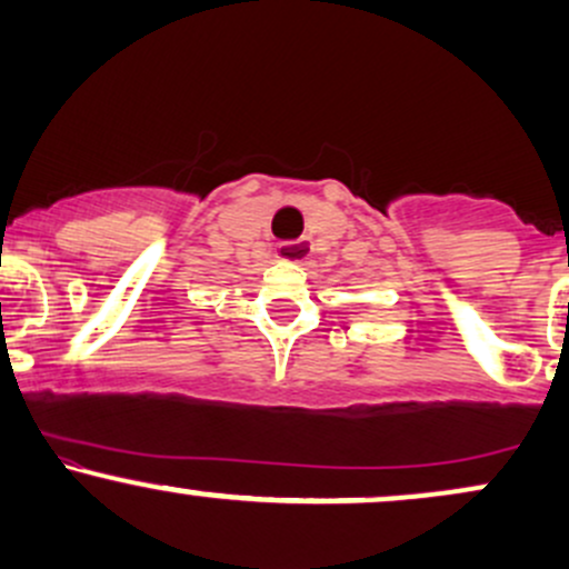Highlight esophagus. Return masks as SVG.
<instances>
[{
  "label": "esophagus",
  "instance_id": "esophagus-1",
  "mask_svg": "<svg viewBox=\"0 0 569 569\" xmlns=\"http://www.w3.org/2000/svg\"><path fill=\"white\" fill-rule=\"evenodd\" d=\"M276 257L280 259V262L299 264L310 257V243H307V240H286V243H278Z\"/></svg>",
  "mask_w": 569,
  "mask_h": 569
}]
</instances>
